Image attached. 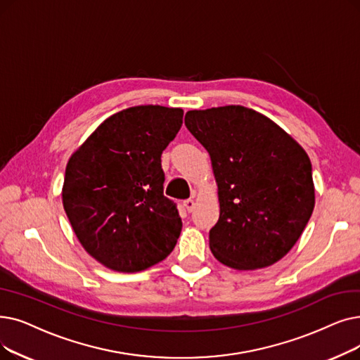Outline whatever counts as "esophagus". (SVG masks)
Wrapping results in <instances>:
<instances>
[{
    "instance_id": "esophagus-1",
    "label": "esophagus",
    "mask_w": 360,
    "mask_h": 360,
    "mask_svg": "<svg viewBox=\"0 0 360 360\" xmlns=\"http://www.w3.org/2000/svg\"><path fill=\"white\" fill-rule=\"evenodd\" d=\"M194 200H191V198H188V200H185L184 201V207H185V210L188 212V213H191L193 210H194Z\"/></svg>"
}]
</instances>
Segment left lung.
<instances>
[{"label":"left lung","instance_id":"left-lung-1","mask_svg":"<svg viewBox=\"0 0 360 360\" xmlns=\"http://www.w3.org/2000/svg\"><path fill=\"white\" fill-rule=\"evenodd\" d=\"M185 127L207 150L217 184L213 256L238 271L283 259L315 207L307 153L269 117L243 105L190 110Z\"/></svg>","mask_w":360,"mask_h":360}]
</instances>
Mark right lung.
<instances>
[{
  "label": "right lung",
  "instance_id": "obj_1",
  "mask_svg": "<svg viewBox=\"0 0 360 360\" xmlns=\"http://www.w3.org/2000/svg\"><path fill=\"white\" fill-rule=\"evenodd\" d=\"M182 108L136 105L107 117L68 162L63 207L86 253L105 268L139 272L165 260L182 229L163 195L162 153Z\"/></svg>",
  "mask_w": 360,
  "mask_h": 360
}]
</instances>
